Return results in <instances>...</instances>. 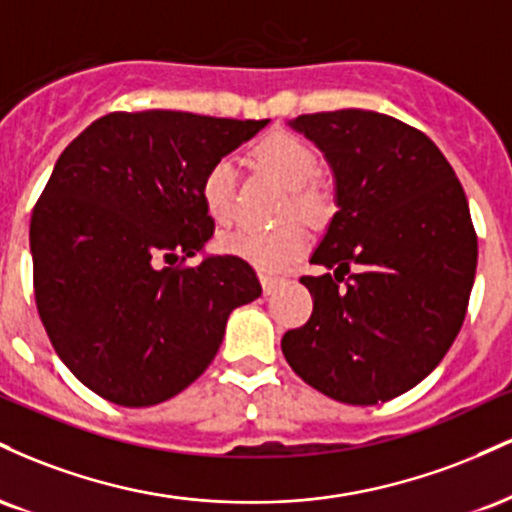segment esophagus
<instances>
[{
	"label": "esophagus",
	"instance_id": "34e87169",
	"mask_svg": "<svg viewBox=\"0 0 512 512\" xmlns=\"http://www.w3.org/2000/svg\"><path fill=\"white\" fill-rule=\"evenodd\" d=\"M260 281H262V289H264V293H267V296L279 289L281 284H284V279H281V276H272V274H260Z\"/></svg>",
	"mask_w": 512,
	"mask_h": 512
}]
</instances>
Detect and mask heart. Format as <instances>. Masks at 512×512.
Returning <instances> with one entry per match:
<instances>
[{
	"label": "heart",
	"instance_id": "1",
	"mask_svg": "<svg viewBox=\"0 0 512 512\" xmlns=\"http://www.w3.org/2000/svg\"><path fill=\"white\" fill-rule=\"evenodd\" d=\"M252 154L264 170H269L274 178L291 187L293 209L310 219L325 214L327 192L315 182H308L317 168V156L301 137L289 132H274L264 137ZM199 192H202L204 209L211 219L219 226L231 223L236 216V163L231 158H219L216 163H211L204 173L202 185H199ZM305 245H308V228L303 226L301 219H293V216L269 228H238L221 238L223 250L250 262L262 272L284 269L301 255Z\"/></svg>",
	"mask_w": 512,
	"mask_h": 512
}]
</instances>
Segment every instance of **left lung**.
<instances>
[{
  "instance_id": "1",
  "label": "left lung",
  "mask_w": 512,
  "mask_h": 512,
  "mask_svg": "<svg viewBox=\"0 0 512 512\" xmlns=\"http://www.w3.org/2000/svg\"><path fill=\"white\" fill-rule=\"evenodd\" d=\"M289 127L325 156L337 214L310 257L334 274L303 276L313 315L281 351L322 395L387 402L443 361L464 322L477 274L467 197L438 146L390 115L334 110Z\"/></svg>"
}]
</instances>
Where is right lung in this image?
Masks as SVG:
<instances>
[{
    "instance_id": "add662e5",
    "label": "right lung",
    "mask_w": 512,
    "mask_h": 512,
    "mask_svg": "<svg viewBox=\"0 0 512 512\" xmlns=\"http://www.w3.org/2000/svg\"><path fill=\"white\" fill-rule=\"evenodd\" d=\"M269 120L180 110L110 113L57 158L31 216L33 286L57 356L88 390L151 407L214 361L226 320L262 286L236 255H204L211 163Z\"/></svg>"
}]
</instances>
